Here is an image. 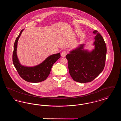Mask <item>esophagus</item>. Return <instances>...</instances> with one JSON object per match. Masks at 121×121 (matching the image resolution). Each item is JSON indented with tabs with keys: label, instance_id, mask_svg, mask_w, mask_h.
I'll use <instances>...</instances> for the list:
<instances>
[{
	"label": "esophagus",
	"instance_id": "34e87169",
	"mask_svg": "<svg viewBox=\"0 0 121 121\" xmlns=\"http://www.w3.org/2000/svg\"><path fill=\"white\" fill-rule=\"evenodd\" d=\"M67 54V52L66 51H63V52H62V53H61V56L62 57H64L66 56Z\"/></svg>",
	"mask_w": 121,
	"mask_h": 121
}]
</instances>
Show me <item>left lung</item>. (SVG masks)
I'll use <instances>...</instances> for the list:
<instances>
[{"mask_svg": "<svg viewBox=\"0 0 121 121\" xmlns=\"http://www.w3.org/2000/svg\"><path fill=\"white\" fill-rule=\"evenodd\" d=\"M93 43L94 48L89 51L80 44L70 51L66 58L69 63V73L74 80L81 83L91 82L103 71L105 64L107 47L104 39L98 31Z\"/></svg>", "mask_w": 121, "mask_h": 121, "instance_id": "left-lung-1", "label": "left lung"}]
</instances>
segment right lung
Listing matches in <instances>:
<instances>
[{"label":"right lung","mask_w":121,"mask_h":121,"mask_svg":"<svg viewBox=\"0 0 121 121\" xmlns=\"http://www.w3.org/2000/svg\"><path fill=\"white\" fill-rule=\"evenodd\" d=\"M24 29L20 32L13 46V62L19 75L24 80L30 82H39L46 80L50 74L53 64L60 58V53L51 55L41 63L33 67H27L21 64L17 55V42Z\"/></svg>","instance_id":"1"}]
</instances>
